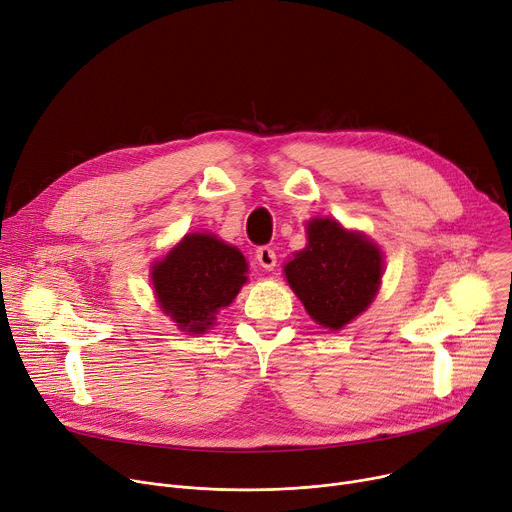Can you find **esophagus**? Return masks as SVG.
<instances>
[{
  "label": "esophagus",
  "mask_w": 512,
  "mask_h": 512,
  "mask_svg": "<svg viewBox=\"0 0 512 512\" xmlns=\"http://www.w3.org/2000/svg\"><path fill=\"white\" fill-rule=\"evenodd\" d=\"M255 257H257V261H259V265L263 267V269H273L275 267V263H277V257H275V251L271 249V247H259L257 249V253H255Z\"/></svg>",
  "instance_id": "1"
}]
</instances>
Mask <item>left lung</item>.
<instances>
[{
	"mask_svg": "<svg viewBox=\"0 0 512 512\" xmlns=\"http://www.w3.org/2000/svg\"><path fill=\"white\" fill-rule=\"evenodd\" d=\"M308 245L284 267L286 280L320 327L341 331L374 302L384 273L380 247L333 218L306 224Z\"/></svg>",
	"mask_w": 512,
	"mask_h": 512,
	"instance_id": "left-lung-1",
	"label": "left lung"
}]
</instances>
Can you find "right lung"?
<instances>
[{"label": "right lung", "mask_w": 512, "mask_h": 512, "mask_svg": "<svg viewBox=\"0 0 512 512\" xmlns=\"http://www.w3.org/2000/svg\"><path fill=\"white\" fill-rule=\"evenodd\" d=\"M247 259L214 235H185L161 261L151 282L161 310L188 335H202L247 282Z\"/></svg>", "instance_id": "right-lung-1"}]
</instances>
